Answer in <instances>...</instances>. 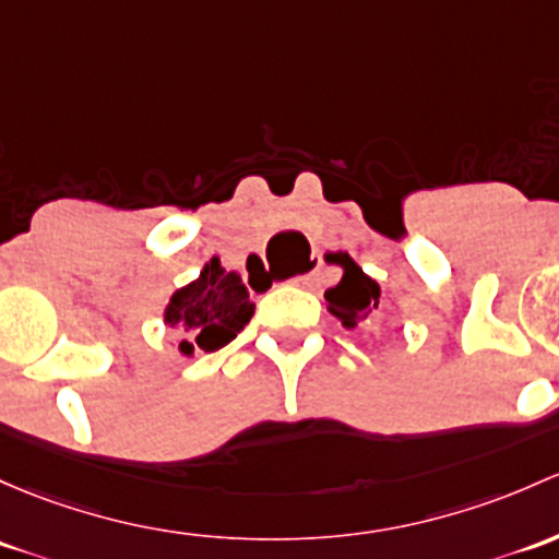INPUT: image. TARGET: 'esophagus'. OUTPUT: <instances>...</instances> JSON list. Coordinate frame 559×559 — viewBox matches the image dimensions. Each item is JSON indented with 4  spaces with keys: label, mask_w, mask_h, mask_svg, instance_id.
Returning a JSON list of instances; mask_svg holds the SVG:
<instances>
[{
    "label": "esophagus",
    "mask_w": 559,
    "mask_h": 559,
    "mask_svg": "<svg viewBox=\"0 0 559 559\" xmlns=\"http://www.w3.org/2000/svg\"><path fill=\"white\" fill-rule=\"evenodd\" d=\"M319 260H313V264H310V270L308 273H302V275H297V284H310V281H313V275H316V270H319Z\"/></svg>",
    "instance_id": "34e87169"
}]
</instances>
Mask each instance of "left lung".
<instances>
[{"label": "left lung", "mask_w": 559, "mask_h": 559, "mask_svg": "<svg viewBox=\"0 0 559 559\" xmlns=\"http://www.w3.org/2000/svg\"><path fill=\"white\" fill-rule=\"evenodd\" d=\"M329 262H337L345 267L343 281H340L337 286H332V289H326L324 295L329 310H332L345 326L354 329L356 324H361V321L367 319L369 308H378L380 289L372 278L364 275V270L358 267L348 254H332Z\"/></svg>", "instance_id": "1"}]
</instances>
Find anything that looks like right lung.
<instances>
[{"instance_id":"1","label":"right lung","mask_w":559,"mask_h":559,"mask_svg":"<svg viewBox=\"0 0 559 559\" xmlns=\"http://www.w3.org/2000/svg\"><path fill=\"white\" fill-rule=\"evenodd\" d=\"M254 316V302L238 273L222 270L219 260H211L203 267L201 278L179 289L166 308V324L181 329L187 340H181V354L195 350L225 348Z\"/></svg>"}]
</instances>
